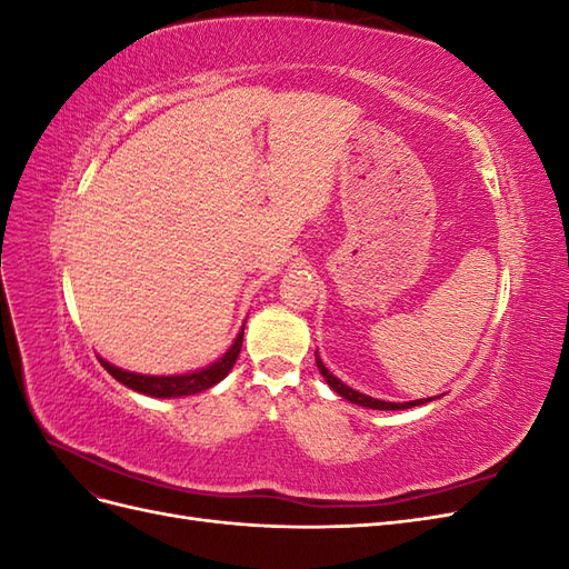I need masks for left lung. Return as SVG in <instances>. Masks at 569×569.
<instances>
[{
	"label": "left lung",
	"mask_w": 569,
	"mask_h": 569,
	"mask_svg": "<svg viewBox=\"0 0 569 569\" xmlns=\"http://www.w3.org/2000/svg\"><path fill=\"white\" fill-rule=\"evenodd\" d=\"M316 363H318V370H320V375L325 377L327 380V385H330L339 396H343V399L347 401H351V403H358V406H366V408H372V410H403V408H412V406H420V403H427L425 399H420V401H408V403H389V401H380V399H372V396H366V393H360V391H356V389H351V387H347L343 385L341 380H337V377L327 370L325 366H322V360H320V356H318V351H316Z\"/></svg>",
	"instance_id": "8db88e82"
}]
</instances>
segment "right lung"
Returning a JSON list of instances; mask_svg holds the SVG:
<instances>
[{
  "label": "right lung",
  "instance_id": "1",
  "mask_svg": "<svg viewBox=\"0 0 569 569\" xmlns=\"http://www.w3.org/2000/svg\"><path fill=\"white\" fill-rule=\"evenodd\" d=\"M242 339H244V327H242V332L237 335L234 343L228 349L226 356L218 358L213 366L197 370V372H189V375L153 377V375H137V372L120 370V368L107 363V360H101V358H99V363L104 366L107 372L111 377H116L120 385H126V387L140 391V393H147V396H157V399H173V396L199 393V391H206L209 387L218 385L222 377H226L232 370L239 351H242Z\"/></svg>",
  "mask_w": 569,
  "mask_h": 569
}]
</instances>
